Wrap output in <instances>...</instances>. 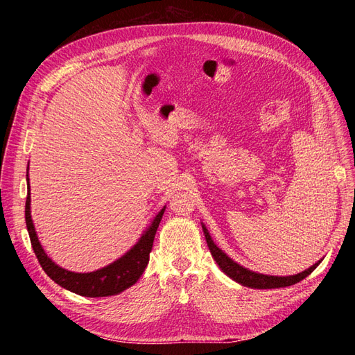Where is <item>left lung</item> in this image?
<instances>
[{"mask_svg":"<svg viewBox=\"0 0 355 355\" xmlns=\"http://www.w3.org/2000/svg\"><path fill=\"white\" fill-rule=\"evenodd\" d=\"M201 227H202L204 237H206V241H207V245H209L213 259L216 261L220 270L230 278H232L234 282H237L239 284L250 287V288H280V287L293 286L299 282H302L304 278H306L320 265V262L323 261V259H320L313 266H309L308 270L299 272V274H295V275H266V274H261V272H254V271L249 270V268H244L240 263L232 261L227 253L220 250L219 247L214 244V241L211 240L210 234L206 228V225H204L202 222H201Z\"/></svg>","mask_w":355,"mask_h":355,"instance_id":"left-lung-1","label":"left lung"}]
</instances>
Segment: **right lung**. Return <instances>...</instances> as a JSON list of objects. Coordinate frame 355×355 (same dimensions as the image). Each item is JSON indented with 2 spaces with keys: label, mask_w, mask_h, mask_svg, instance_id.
I'll return each mask as SVG.
<instances>
[{
  "label": "right lung",
  "mask_w": 355,
  "mask_h": 355,
  "mask_svg": "<svg viewBox=\"0 0 355 355\" xmlns=\"http://www.w3.org/2000/svg\"><path fill=\"white\" fill-rule=\"evenodd\" d=\"M28 170H29V164H28ZM26 182H28V197L25 204V220H26V228L29 232L31 244L40 265L42 266V270L46 271V274L51 278L53 282L80 296L105 297V296H114L124 292L125 288L133 286L139 278H141L149 262V253L153 250L155 232L161 222V218H163L166 206L155 214L153 222L149 223V227L144 231L141 239L136 241V244L132 247V249L127 250L121 257H118L116 261L101 268L98 271L72 272L53 262L44 252V249H42L34 227V222H32V216H31V188H29L28 173H26Z\"/></svg>",
  "instance_id": "right-lung-1"
}]
</instances>
